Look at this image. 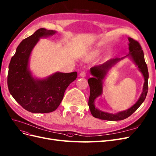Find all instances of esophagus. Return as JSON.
<instances>
[{"label": "esophagus", "mask_w": 156, "mask_h": 156, "mask_svg": "<svg viewBox=\"0 0 156 156\" xmlns=\"http://www.w3.org/2000/svg\"><path fill=\"white\" fill-rule=\"evenodd\" d=\"M79 76L81 77H86V72L84 71H83L79 73Z\"/></svg>", "instance_id": "obj_1"}]
</instances>
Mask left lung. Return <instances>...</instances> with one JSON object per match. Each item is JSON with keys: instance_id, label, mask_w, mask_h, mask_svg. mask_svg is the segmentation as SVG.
<instances>
[{"instance_id": "left-lung-1", "label": "left lung", "mask_w": 156, "mask_h": 156, "mask_svg": "<svg viewBox=\"0 0 156 156\" xmlns=\"http://www.w3.org/2000/svg\"><path fill=\"white\" fill-rule=\"evenodd\" d=\"M128 54L122 58H112L101 65L94 66L90 69V74L93 76L88 80L90 86V94L88 99V106L92 115L100 119L107 121H120L130 116L139 106L141 105L146 98L148 92V71L147 65L144 61V53L139 42L128 37ZM128 57L130 58L138 66L140 71L143 75L145 82L143 87V92L136 103L127 110L119 112L115 114H112L102 111L95 107L94 101L103 91V80L109 69L120 60Z\"/></svg>"}]
</instances>
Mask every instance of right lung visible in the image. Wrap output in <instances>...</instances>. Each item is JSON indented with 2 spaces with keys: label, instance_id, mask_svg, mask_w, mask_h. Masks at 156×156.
<instances>
[{
  "label": "right lung",
  "instance_id": "1",
  "mask_svg": "<svg viewBox=\"0 0 156 156\" xmlns=\"http://www.w3.org/2000/svg\"><path fill=\"white\" fill-rule=\"evenodd\" d=\"M55 30H37L20 42L9 64L8 87L17 103L32 113H50L61 104L66 89L77 77L76 72H55L44 79L34 77L30 69L34 48L42 37L54 35Z\"/></svg>",
  "mask_w": 156,
  "mask_h": 156
}]
</instances>
